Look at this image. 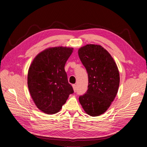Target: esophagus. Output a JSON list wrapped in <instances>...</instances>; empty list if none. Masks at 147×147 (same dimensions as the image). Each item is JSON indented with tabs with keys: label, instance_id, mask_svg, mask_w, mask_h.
<instances>
[{
	"label": "esophagus",
	"instance_id": "34e87169",
	"mask_svg": "<svg viewBox=\"0 0 147 147\" xmlns=\"http://www.w3.org/2000/svg\"><path fill=\"white\" fill-rule=\"evenodd\" d=\"M73 88L74 90V92H76V85H73Z\"/></svg>",
	"mask_w": 147,
	"mask_h": 147
}]
</instances>
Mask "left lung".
Returning <instances> with one entry per match:
<instances>
[{"label":"left lung","instance_id":"8db88e82","mask_svg":"<svg viewBox=\"0 0 147 147\" xmlns=\"http://www.w3.org/2000/svg\"><path fill=\"white\" fill-rule=\"evenodd\" d=\"M88 76V90L79 101L86 113L98 116L107 110L116 96L119 73L111 54L102 46L88 44L78 50Z\"/></svg>","mask_w":147,"mask_h":147}]
</instances>
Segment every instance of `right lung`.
Here are the masks:
<instances>
[{
    "mask_svg": "<svg viewBox=\"0 0 147 147\" xmlns=\"http://www.w3.org/2000/svg\"><path fill=\"white\" fill-rule=\"evenodd\" d=\"M73 49L49 48L33 59L28 73V86L37 108L47 114L61 110L69 95L74 93L64 69Z\"/></svg>",
    "mask_w": 147,
    "mask_h": 147,
    "instance_id": "right-lung-1",
    "label": "right lung"
}]
</instances>
